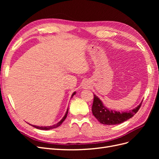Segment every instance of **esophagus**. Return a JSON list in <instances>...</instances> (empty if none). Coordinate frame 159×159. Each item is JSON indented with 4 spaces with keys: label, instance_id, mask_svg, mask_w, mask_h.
Instances as JSON below:
<instances>
[{
    "label": "esophagus",
    "instance_id": "esophagus-1",
    "mask_svg": "<svg viewBox=\"0 0 159 159\" xmlns=\"http://www.w3.org/2000/svg\"><path fill=\"white\" fill-rule=\"evenodd\" d=\"M89 84L88 82H86V81H85V82L83 85V88L84 89H88V88H89Z\"/></svg>",
    "mask_w": 159,
    "mask_h": 159
}]
</instances>
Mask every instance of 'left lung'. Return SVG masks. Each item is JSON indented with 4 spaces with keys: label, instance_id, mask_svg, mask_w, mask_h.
Masks as SVG:
<instances>
[{
    "label": "left lung",
    "instance_id": "1",
    "mask_svg": "<svg viewBox=\"0 0 159 159\" xmlns=\"http://www.w3.org/2000/svg\"><path fill=\"white\" fill-rule=\"evenodd\" d=\"M93 102L92 108H91L93 115L100 123L107 125L122 123L127 120L131 119L137 113L143 103V102H141L137 107L129 111L128 112H119L107 109L97 95L93 94Z\"/></svg>",
    "mask_w": 159,
    "mask_h": 159
}]
</instances>
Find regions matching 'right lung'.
<instances>
[{
    "label": "right lung",
    "instance_id": "1",
    "mask_svg": "<svg viewBox=\"0 0 159 159\" xmlns=\"http://www.w3.org/2000/svg\"><path fill=\"white\" fill-rule=\"evenodd\" d=\"M75 94V92H74L73 94L71 95V98L73 97V96H74ZM68 109H67V111H66V114H65V115H64V117L61 119V121H59L57 123L54 125H52V126H47V127H46H46H40V126H36V125H32V126H33L34 127L36 128V129H41V130H49V129H52L56 128V127H59L60 125H61V123L64 122V121L66 119V117H67V115H68Z\"/></svg>",
    "mask_w": 159,
    "mask_h": 159
}]
</instances>
